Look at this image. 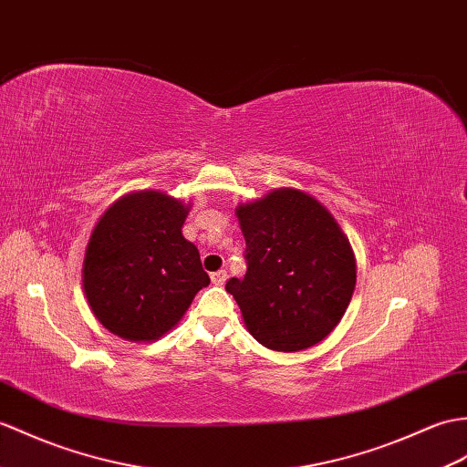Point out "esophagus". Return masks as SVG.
Masks as SVG:
<instances>
[{
    "instance_id": "esophagus-1",
    "label": "esophagus",
    "mask_w": 467,
    "mask_h": 467,
    "mask_svg": "<svg viewBox=\"0 0 467 467\" xmlns=\"http://www.w3.org/2000/svg\"><path fill=\"white\" fill-rule=\"evenodd\" d=\"M226 276H229V275H226V270H216V273L211 275L213 285L214 286H223L226 283Z\"/></svg>"
}]
</instances>
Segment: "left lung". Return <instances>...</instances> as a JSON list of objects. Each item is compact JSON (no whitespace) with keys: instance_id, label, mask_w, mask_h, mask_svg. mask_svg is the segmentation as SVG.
Listing matches in <instances>:
<instances>
[{"instance_id":"1","label":"left lung","mask_w":467,"mask_h":467,"mask_svg":"<svg viewBox=\"0 0 467 467\" xmlns=\"http://www.w3.org/2000/svg\"><path fill=\"white\" fill-rule=\"evenodd\" d=\"M246 275L226 292L253 338L276 352L306 350L334 330L350 305L356 260L334 216L296 189L236 209Z\"/></svg>"}]
</instances>
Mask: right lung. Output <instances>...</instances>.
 I'll return each instance as SVG.
<instances>
[{
  "label": "right lung",
  "mask_w": 467,
  "mask_h": 467,
  "mask_svg": "<svg viewBox=\"0 0 467 467\" xmlns=\"http://www.w3.org/2000/svg\"><path fill=\"white\" fill-rule=\"evenodd\" d=\"M189 207L157 191L125 194L97 223L83 288L103 327L133 342L171 330L211 283L197 246L181 229Z\"/></svg>",
  "instance_id": "obj_1"
}]
</instances>
